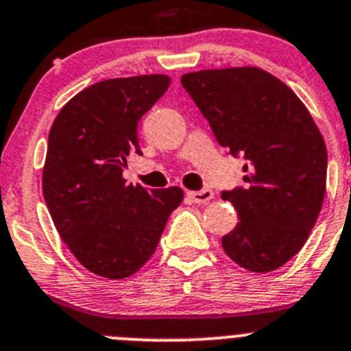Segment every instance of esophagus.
<instances>
[{
    "instance_id": "1",
    "label": "esophagus",
    "mask_w": 351,
    "mask_h": 351,
    "mask_svg": "<svg viewBox=\"0 0 351 351\" xmlns=\"http://www.w3.org/2000/svg\"><path fill=\"white\" fill-rule=\"evenodd\" d=\"M186 195H189V199H191L192 202H195V204H206V202H209L215 197V194H213L211 191H208V189L197 192H186Z\"/></svg>"
}]
</instances>
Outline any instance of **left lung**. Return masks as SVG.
I'll use <instances>...</instances> for the list:
<instances>
[{
  "mask_svg": "<svg viewBox=\"0 0 351 351\" xmlns=\"http://www.w3.org/2000/svg\"><path fill=\"white\" fill-rule=\"evenodd\" d=\"M182 84L232 156L244 154V186L223 192L239 221L221 245L239 267L267 274L308 239L326 195L327 149L312 114L260 67L206 69Z\"/></svg>",
  "mask_w": 351,
  "mask_h": 351,
  "instance_id": "8db88e82",
  "label": "left lung"
}]
</instances>
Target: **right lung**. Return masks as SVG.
Here are the masks:
<instances>
[{"instance_id":"add662e5","label":"right lung","mask_w":351,"mask_h":351,"mask_svg":"<svg viewBox=\"0 0 351 351\" xmlns=\"http://www.w3.org/2000/svg\"><path fill=\"white\" fill-rule=\"evenodd\" d=\"M169 76L145 74L100 81L72 97L48 135L43 195L55 228L86 270L126 279L149 261L180 186L145 191L123 178L138 149V121L168 90Z\"/></svg>"}]
</instances>
